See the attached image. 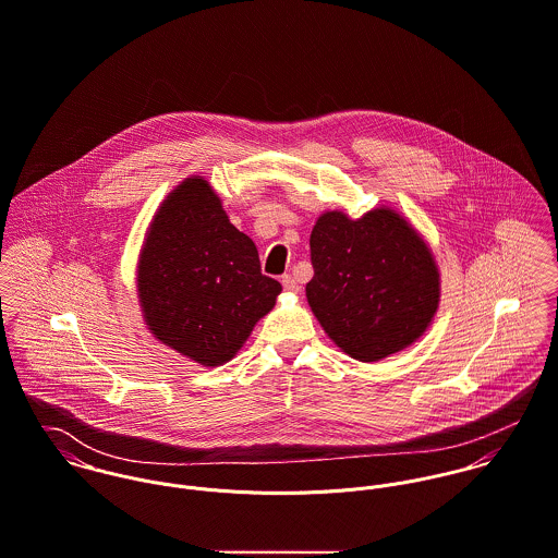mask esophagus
I'll use <instances>...</instances> for the list:
<instances>
[{
    "label": "esophagus",
    "instance_id": "1",
    "mask_svg": "<svg viewBox=\"0 0 558 558\" xmlns=\"http://www.w3.org/2000/svg\"><path fill=\"white\" fill-rule=\"evenodd\" d=\"M282 287H284V291H289V293H298V291H300V287H298V282H295V278H293L291 274L282 276Z\"/></svg>",
    "mask_w": 558,
    "mask_h": 558
}]
</instances>
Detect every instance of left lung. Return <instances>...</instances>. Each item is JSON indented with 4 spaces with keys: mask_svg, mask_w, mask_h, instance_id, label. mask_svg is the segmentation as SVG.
<instances>
[{
    "mask_svg": "<svg viewBox=\"0 0 558 558\" xmlns=\"http://www.w3.org/2000/svg\"><path fill=\"white\" fill-rule=\"evenodd\" d=\"M313 315L349 357L379 362L412 347L440 306V269L425 236L392 207L360 218L324 211L311 232Z\"/></svg>",
    "mask_w": 558,
    "mask_h": 558,
    "instance_id": "left-lung-1",
    "label": "left lung"
}]
</instances>
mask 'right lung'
<instances>
[{"label":"right lung","instance_id":"1","mask_svg":"<svg viewBox=\"0 0 558 558\" xmlns=\"http://www.w3.org/2000/svg\"><path fill=\"white\" fill-rule=\"evenodd\" d=\"M135 274L148 332L203 366L232 360L282 291L260 274L254 241L230 223L218 192L198 174L155 211Z\"/></svg>","mask_w":558,"mask_h":558}]
</instances>
